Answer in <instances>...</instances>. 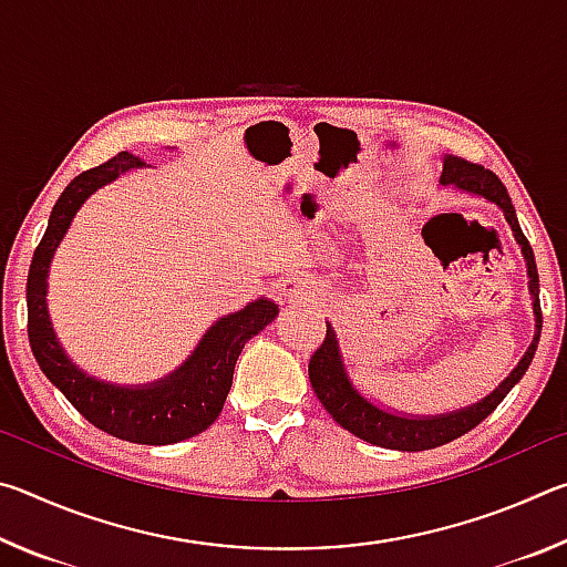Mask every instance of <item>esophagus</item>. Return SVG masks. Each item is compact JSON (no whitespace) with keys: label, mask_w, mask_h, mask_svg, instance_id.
<instances>
[{"label":"esophagus","mask_w":567,"mask_h":567,"mask_svg":"<svg viewBox=\"0 0 567 567\" xmlns=\"http://www.w3.org/2000/svg\"><path fill=\"white\" fill-rule=\"evenodd\" d=\"M280 292L285 300L297 302V305H307V302L318 305L322 300L320 287L315 285L310 277H302V275H292V277H287V280H282Z\"/></svg>","instance_id":"34e87169"}]
</instances>
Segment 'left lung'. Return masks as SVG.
Segmentation results:
<instances>
[{"instance_id":"left-lung-1","label":"left lung","mask_w":567,"mask_h":567,"mask_svg":"<svg viewBox=\"0 0 567 567\" xmlns=\"http://www.w3.org/2000/svg\"><path fill=\"white\" fill-rule=\"evenodd\" d=\"M440 185L455 187L467 195L483 197L485 203L495 205L505 215V223L511 225L515 243L520 245L523 260L527 267V292L533 300V318H535V334L530 348L525 350L520 362L515 364L501 385H497L491 395L473 402V405L460 408L453 412H443V415H410V412H398L390 408L378 405L375 400H370L364 392L350 380L348 364L342 360L340 338L334 332L332 322H328V334L315 354L310 358V382L322 408L330 412L332 420L340 427L348 430L354 437L364 440V443L400 450V453H420V450H433L445 443H453L460 435H465L480 425L491 412L501 405L507 392H511L525 370L530 368L535 358L537 342H540V328H543V315H540V280H537V267L533 247L527 243L520 223H517L515 207L511 203V195L501 179H497L491 169L473 165V162L460 159L447 155L443 159V175H440Z\"/></svg>"}]
</instances>
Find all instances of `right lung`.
Masks as SVG:
<instances>
[{"instance_id": "1", "label": "right lung", "mask_w": 567, "mask_h": 567, "mask_svg": "<svg viewBox=\"0 0 567 567\" xmlns=\"http://www.w3.org/2000/svg\"><path fill=\"white\" fill-rule=\"evenodd\" d=\"M145 167L140 157L120 152L100 167L74 177L52 207L47 233L34 249L27 277V332L34 360L47 380L72 402L84 420L120 440L140 445H172L195 437L213 425L233 388V375L245 342L270 324L280 307L267 297L245 305L243 310L213 322L189 358L147 385H114L84 372L70 360L52 328L47 310V277L56 247L70 229L80 207L97 192L130 169Z\"/></svg>"}]
</instances>
